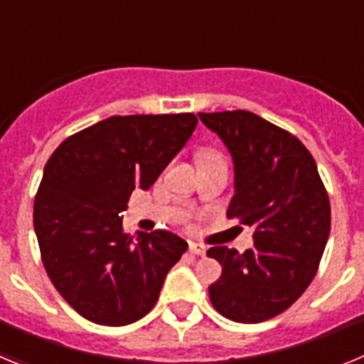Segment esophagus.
<instances>
[{
    "label": "esophagus",
    "mask_w": 364,
    "mask_h": 364,
    "mask_svg": "<svg viewBox=\"0 0 364 364\" xmlns=\"http://www.w3.org/2000/svg\"><path fill=\"white\" fill-rule=\"evenodd\" d=\"M189 252H191L193 255L204 257L205 255V246H202V244H197V242H189Z\"/></svg>",
    "instance_id": "1"
}]
</instances>
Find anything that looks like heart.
<instances>
[{"label":"heart","mask_w":364,"mask_h":364,"mask_svg":"<svg viewBox=\"0 0 364 364\" xmlns=\"http://www.w3.org/2000/svg\"><path fill=\"white\" fill-rule=\"evenodd\" d=\"M200 156H218V154L213 153V151H205V153H202Z\"/></svg>","instance_id":"obj_1"}]
</instances>
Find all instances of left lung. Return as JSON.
Masks as SVG:
<instances>
[{
  "label": "left lung",
  "mask_w": 364,
  "mask_h": 364,
  "mask_svg": "<svg viewBox=\"0 0 364 364\" xmlns=\"http://www.w3.org/2000/svg\"><path fill=\"white\" fill-rule=\"evenodd\" d=\"M235 166L228 218L255 228L253 247L215 246L222 275L211 304L235 323H262L294 304L314 281L330 235V200L317 164L297 136L250 111L198 112Z\"/></svg>",
  "instance_id": "obj_1"
}]
</instances>
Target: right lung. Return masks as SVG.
Listing matches in <instances>:
<instances>
[{
    "label": "right lung",
    "mask_w": 364,
    "mask_h": 364,
    "mask_svg": "<svg viewBox=\"0 0 364 364\" xmlns=\"http://www.w3.org/2000/svg\"><path fill=\"white\" fill-rule=\"evenodd\" d=\"M191 112L111 117L65 138L45 164L34 231L45 272L82 317L104 326L142 319L188 250L169 231L124 233L134 188L149 189L197 127Z\"/></svg>",
    "instance_id": "1"
}]
</instances>
